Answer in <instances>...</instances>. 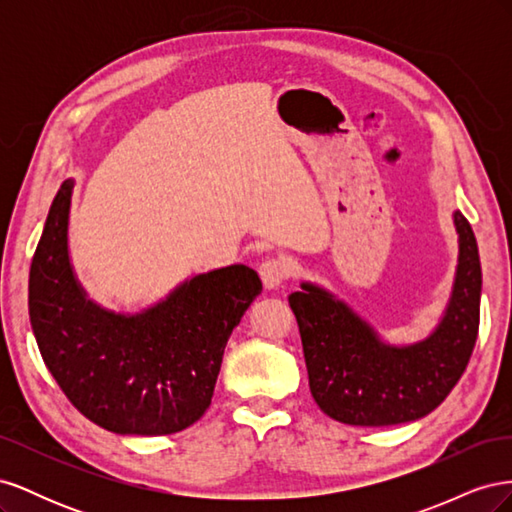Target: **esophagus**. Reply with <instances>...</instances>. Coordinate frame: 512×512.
Wrapping results in <instances>:
<instances>
[{
    "instance_id": "34e87169",
    "label": "esophagus",
    "mask_w": 512,
    "mask_h": 512,
    "mask_svg": "<svg viewBox=\"0 0 512 512\" xmlns=\"http://www.w3.org/2000/svg\"><path fill=\"white\" fill-rule=\"evenodd\" d=\"M258 273H260V280H262V284H265V288H277L288 280L290 267L284 258H267L260 262Z\"/></svg>"
}]
</instances>
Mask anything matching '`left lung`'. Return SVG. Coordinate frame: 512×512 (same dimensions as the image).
<instances>
[{"label":"left lung","instance_id":"obj_1","mask_svg":"<svg viewBox=\"0 0 512 512\" xmlns=\"http://www.w3.org/2000/svg\"><path fill=\"white\" fill-rule=\"evenodd\" d=\"M457 273L444 316L410 346L382 342L369 324L329 290L303 282L288 303L299 324L309 391L324 414L346 425L410 423L436 410L472 356L480 320L478 245L470 222L453 213Z\"/></svg>","mask_w":512,"mask_h":512}]
</instances>
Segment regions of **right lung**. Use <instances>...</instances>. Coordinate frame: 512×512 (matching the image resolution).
Here are the masks:
<instances>
[{
    "label": "right lung",
    "mask_w": 512,
    "mask_h": 512,
    "mask_svg": "<svg viewBox=\"0 0 512 512\" xmlns=\"http://www.w3.org/2000/svg\"><path fill=\"white\" fill-rule=\"evenodd\" d=\"M74 181L46 215L29 269V320L42 359L72 406L121 436H168L211 404L232 329L262 290L254 269L194 275L141 314L87 299L70 265Z\"/></svg>",
    "instance_id": "add662e5"
}]
</instances>
